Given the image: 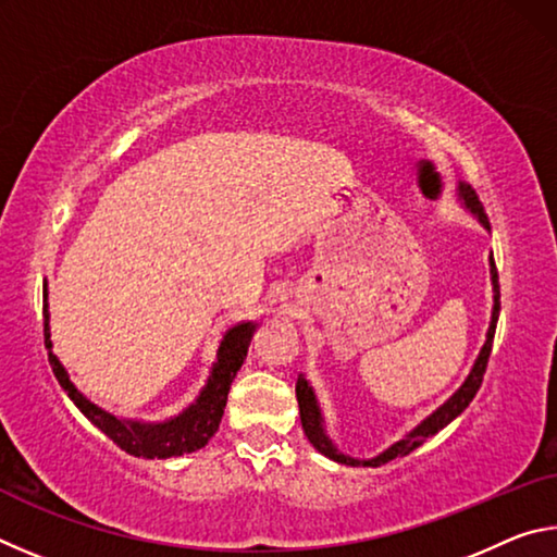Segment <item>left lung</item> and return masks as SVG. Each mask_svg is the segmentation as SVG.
<instances>
[{
  "label": "left lung",
  "instance_id": "obj_1",
  "mask_svg": "<svg viewBox=\"0 0 557 557\" xmlns=\"http://www.w3.org/2000/svg\"><path fill=\"white\" fill-rule=\"evenodd\" d=\"M459 194L461 199H465V203L469 206L471 211H474L479 215V221H482L486 228H492L488 225V219L484 213V206L482 201H479L476 191L467 184H459ZM492 282H494V312H492V324H488V334H486V344L482 346V354H479L474 369H471V373L467 375V381L461 388L451 395V398L442 405V408H437L435 412L430 414L428 420H422L418 428H414L410 435H405L400 442H395L393 447H388L383 451V455L373 457L369 461H358V459H351L346 457L338 451L332 440H329L324 435V428H322V412H319V405H317V398L312 388H309V383L305 379H297V403H299V420H301V428H305V435L307 440L312 442L314 449L322 451L324 457L338 461V465H361V467H381V465H388L391 459L395 457H405L410 455L412 449H418L422 442H425L430 435H437V432L442 428H447L451 420L457 418L459 412L467 410V405L474 400L476 391L482 388V381H484V373H486V363H488V354H492V344H494V334H496V322H498V309H502V292H498V272H496V262L492 258Z\"/></svg>",
  "mask_w": 557,
  "mask_h": 557
}]
</instances>
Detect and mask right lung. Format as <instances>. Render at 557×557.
<instances>
[{
    "label": "right lung",
    "mask_w": 557,
    "mask_h": 557,
    "mask_svg": "<svg viewBox=\"0 0 557 557\" xmlns=\"http://www.w3.org/2000/svg\"><path fill=\"white\" fill-rule=\"evenodd\" d=\"M252 332L256 324H238L231 332H225L223 342L215 354V363L209 375V383L201 391L199 400L191 408L184 410L178 418L164 422V425H139V422L117 420L115 414L100 410L98 405L83 398L75 391V385L69 381V373L63 371L59 358L51 354V334H49V312H46V289H44V342L49 348V363L53 369V375L59 379L61 388L69 393V398L78 405V410L96 425L100 432L115 442L120 449H125L127 455L145 457V459H166L184 455V451L201 449L209 442L215 430L221 425L225 400H228L231 383L235 373L240 371L243 358L248 354Z\"/></svg>",
    "instance_id": "right-lung-1"
}]
</instances>
